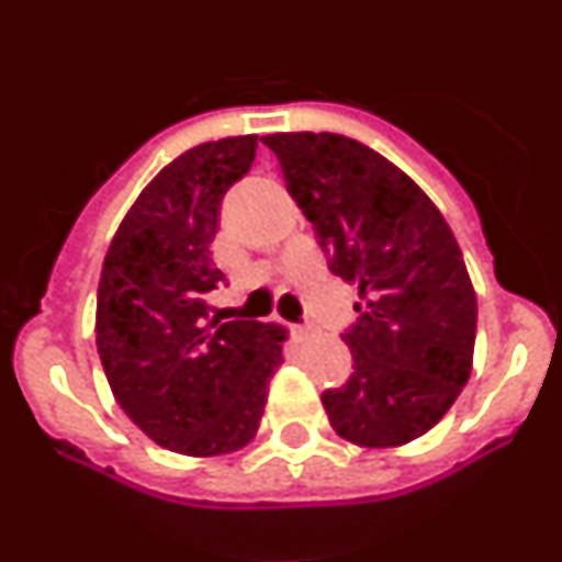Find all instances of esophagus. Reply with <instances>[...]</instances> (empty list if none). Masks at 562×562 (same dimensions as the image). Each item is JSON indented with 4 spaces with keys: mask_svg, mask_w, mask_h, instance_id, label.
Segmentation results:
<instances>
[{
    "mask_svg": "<svg viewBox=\"0 0 562 562\" xmlns=\"http://www.w3.org/2000/svg\"><path fill=\"white\" fill-rule=\"evenodd\" d=\"M310 331H312V326L292 324V335H295V337H310Z\"/></svg>",
    "mask_w": 562,
    "mask_h": 562,
    "instance_id": "obj_1",
    "label": "esophagus"
}]
</instances>
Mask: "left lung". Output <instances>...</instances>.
<instances>
[{
    "label": "left lung",
    "mask_w": 562,
    "mask_h": 562,
    "mask_svg": "<svg viewBox=\"0 0 562 562\" xmlns=\"http://www.w3.org/2000/svg\"><path fill=\"white\" fill-rule=\"evenodd\" d=\"M286 191L329 270L357 286L342 340L355 371L324 391L331 428L360 448H400L428 434L470 380L475 290L453 231L408 173L331 132L267 134Z\"/></svg>",
    "instance_id": "obj_1"
}]
</instances>
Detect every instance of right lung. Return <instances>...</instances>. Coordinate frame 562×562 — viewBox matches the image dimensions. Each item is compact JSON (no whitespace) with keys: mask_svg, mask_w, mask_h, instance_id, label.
I'll return each mask as SVG.
<instances>
[{"mask_svg":"<svg viewBox=\"0 0 562 562\" xmlns=\"http://www.w3.org/2000/svg\"><path fill=\"white\" fill-rule=\"evenodd\" d=\"M256 134L188 148L128 207L103 258L95 342L128 419L182 456L241 450L284 362L286 329L207 317L211 258L227 188L256 160Z\"/></svg>","mask_w":562,"mask_h":562,"instance_id":"1","label":"right lung"}]
</instances>
